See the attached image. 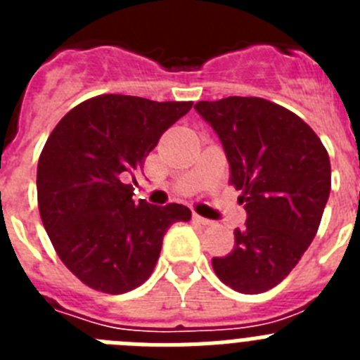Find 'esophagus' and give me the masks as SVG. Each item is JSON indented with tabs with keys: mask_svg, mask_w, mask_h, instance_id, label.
Instances as JSON below:
<instances>
[{
	"mask_svg": "<svg viewBox=\"0 0 360 360\" xmlns=\"http://www.w3.org/2000/svg\"><path fill=\"white\" fill-rule=\"evenodd\" d=\"M193 219H195V221H198L200 225H211L212 224L211 219L203 218V216H200V214H193Z\"/></svg>",
	"mask_w": 360,
	"mask_h": 360,
	"instance_id": "obj_1",
	"label": "esophagus"
}]
</instances>
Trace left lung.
<instances>
[{
  "label": "left lung",
  "instance_id": "left-lung-1",
  "mask_svg": "<svg viewBox=\"0 0 360 360\" xmlns=\"http://www.w3.org/2000/svg\"><path fill=\"white\" fill-rule=\"evenodd\" d=\"M195 110L224 146L229 182L247 211L234 249L212 269L232 290L262 294L290 274L316 238L332 187L328 153L303 119L265 98L202 101Z\"/></svg>",
  "mask_w": 360,
  "mask_h": 360
}]
</instances>
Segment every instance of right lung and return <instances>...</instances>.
<instances>
[{"instance_id": "obj_1", "label": "right lung", "mask_w": 360, "mask_h": 360, "mask_svg": "<svg viewBox=\"0 0 360 360\" xmlns=\"http://www.w3.org/2000/svg\"><path fill=\"white\" fill-rule=\"evenodd\" d=\"M191 108L98 95L70 110L50 133L37 162L41 219L57 256L88 287L117 295L142 285L167 229L191 219L182 203L135 202L126 184Z\"/></svg>"}]
</instances>
